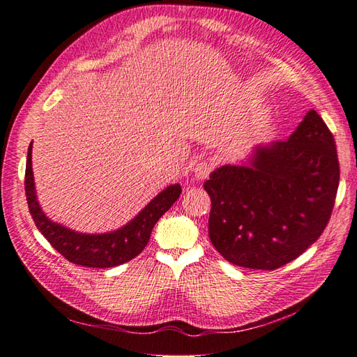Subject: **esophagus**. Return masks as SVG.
Here are the masks:
<instances>
[{"mask_svg":"<svg viewBox=\"0 0 357 357\" xmlns=\"http://www.w3.org/2000/svg\"><path fill=\"white\" fill-rule=\"evenodd\" d=\"M211 170H213V165L210 162H205V161L197 162L195 165V170H193L195 172V178L197 181H204V179L208 178Z\"/></svg>","mask_w":357,"mask_h":357,"instance_id":"1","label":"esophagus"}]
</instances>
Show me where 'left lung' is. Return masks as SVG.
Masks as SVG:
<instances>
[{
  "instance_id": "left-lung-1",
  "label": "left lung",
  "mask_w": 357,
  "mask_h": 357,
  "mask_svg": "<svg viewBox=\"0 0 357 357\" xmlns=\"http://www.w3.org/2000/svg\"><path fill=\"white\" fill-rule=\"evenodd\" d=\"M337 185L335 138L310 109L286 141L257 146L248 162L211 173L204 184L211 243L236 266H284L322 234Z\"/></svg>"
}]
</instances>
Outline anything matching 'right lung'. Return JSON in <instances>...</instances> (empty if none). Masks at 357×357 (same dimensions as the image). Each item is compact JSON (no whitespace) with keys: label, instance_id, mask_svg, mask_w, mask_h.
Returning a JSON list of instances; mask_svg holds the SVG:
<instances>
[{"label":"right lung","instance_id":"obj_1","mask_svg":"<svg viewBox=\"0 0 357 357\" xmlns=\"http://www.w3.org/2000/svg\"><path fill=\"white\" fill-rule=\"evenodd\" d=\"M26 196L35 225L54 250L66 260L86 268H114L126 263L144 250L155 223L175 204L181 185L175 184L155 196L137 216L117 231L103 234H84L50 220L40 210L31 169V144L26 164Z\"/></svg>","mask_w":357,"mask_h":357}]
</instances>
